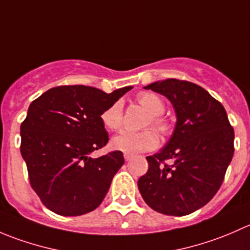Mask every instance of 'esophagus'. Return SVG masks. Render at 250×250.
Returning a JSON list of instances; mask_svg holds the SVG:
<instances>
[{
	"instance_id": "1",
	"label": "esophagus",
	"mask_w": 250,
	"mask_h": 250,
	"mask_svg": "<svg viewBox=\"0 0 250 250\" xmlns=\"http://www.w3.org/2000/svg\"><path fill=\"white\" fill-rule=\"evenodd\" d=\"M123 157H125V161H129V160H130V158H132V157H133V155H132V153H128V152H125V153H123Z\"/></svg>"
}]
</instances>
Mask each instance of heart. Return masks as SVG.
<instances>
[{
  "label": "heart",
  "instance_id": "b5f03b06",
  "mask_svg": "<svg viewBox=\"0 0 250 250\" xmlns=\"http://www.w3.org/2000/svg\"><path fill=\"white\" fill-rule=\"evenodd\" d=\"M137 102L147 111L150 115L146 120L144 127H151L161 135L166 138L172 133V125L163 116L166 106L165 102L153 92H140L137 95ZM102 122L106 129L120 130L123 125V104L121 100L112 103L110 106L102 112ZM160 139L152 129H145L141 132H122L112 139V147L118 151L128 153H140L155 150L158 146Z\"/></svg>",
  "mask_w": 250,
  "mask_h": 250
}]
</instances>
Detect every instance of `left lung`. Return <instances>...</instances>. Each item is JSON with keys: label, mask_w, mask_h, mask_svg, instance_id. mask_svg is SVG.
Returning a JSON list of instances; mask_svg holds the SVG:
<instances>
[{"label": "left lung", "mask_w": 250, "mask_h": 250, "mask_svg": "<svg viewBox=\"0 0 250 250\" xmlns=\"http://www.w3.org/2000/svg\"><path fill=\"white\" fill-rule=\"evenodd\" d=\"M145 88L167 97L178 121L165 148L146 157L148 169L138 188L153 210L188 215L220 188L233 156V128L221 103L198 84L167 78Z\"/></svg>", "instance_id": "1"}]
</instances>
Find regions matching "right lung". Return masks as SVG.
I'll return each instance as SVG.
<instances>
[{
	"mask_svg": "<svg viewBox=\"0 0 250 250\" xmlns=\"http://www.w3.org/2000/svg\"><path fill=\"white\" fill-rule=\"evenodd\" d=\"M132 87L106 94L87 85H58L30 104L20 125V152L41 202L62 216L94 210L125 163L121 151L89 153L109 143L102 112Z\"/></svg>",
	"mask_w": 250,
	"mask_h": 250,
	"instance_id": "add662e5",
	"label": "right lung"
}]
</instances>
